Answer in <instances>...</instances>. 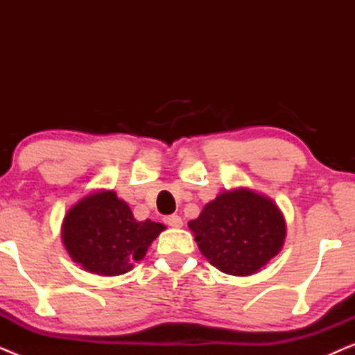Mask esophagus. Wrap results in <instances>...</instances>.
I'll list each match as a JSON object with an SVG mask.
<instances>
[{"label": "esophagus", "mask_w": 355, "mask_h": 355, "mask_svg": "<svg viewBox=\"0 0 355 355\" xmlns=\"http://www.w3.org/2000/svg\"><path fill=\"white\" fill-rule=\"evenodd\" d=\"M164 223L171 227H182V218L178 215H169L164 218Z\"/></svg>", "instance_id": "obj_1"}]
</instances>
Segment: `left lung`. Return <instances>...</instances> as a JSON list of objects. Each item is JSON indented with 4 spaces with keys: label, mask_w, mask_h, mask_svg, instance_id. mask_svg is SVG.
Segmentation results:
<instances>
[{
    "label": "left lung",
    "mask_w": 355,
    "mask_h": 355,
    "mask_svg": "<svg viewBox=\"0 0 355 355\" xmlns=\"http://www.w3.org/2000/svg\"><path fill=\"white\" fill-rule=\"evenodd\" d=\"M202 255L223 273H259L283 249L286 220L273 198L249 187L218 193L189 221Z\"/></svg>",
    "instance_id": "1"
}]
</instances>
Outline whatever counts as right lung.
Masks as SVG:
<instances>
[{
	"mask_svg": "<svg viewBox=\"0 0 355 355\" xmlns=\"http://www.w3.org/2000/svg\"><path fill=\"white\" fill-rule=\"evenodd\" d=\"M166 230L152 220L137 221L128 203L111 189L79 198L61 225L62 245L82 270L100 276L124 275L144 260L152 242Z\"/></svg>",
	"mask_w": 355,
	"mask_h": 355,
	"instance_id": "add662e5",
	"label": "right lung"
}]
</instances>
